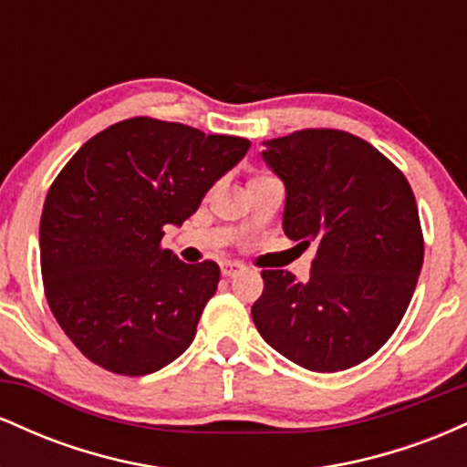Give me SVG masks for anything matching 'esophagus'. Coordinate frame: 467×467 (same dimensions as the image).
Here are the masks:
<instances>
[{
    "label": "esophagus",
    "mask_w": 467,
    "mask_h": 467,
    "mask_svg": "<svg viewBox=\"0 0 467 467\" xmlns=\"http://www.w3.org/2000/svg\"><path fill=\"white\" fill-rule=\"evenodd\" d=\"M245 267L239 261H222V275L223 276H237L239 272H244Z\"/></svg>",
    "instance_id": "34e87169"
}]
</instances>
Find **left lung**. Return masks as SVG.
<instances>
[{"instance_id": "8db88e82", "label": "left lung", "mask_w": 467, "mask_h": 467, "mask_svg": "<svg viewBox=\"0 0 467 467\" xmlns=\"http://www.w3.org/2000/svg\"><path fill=\"white\" fill-rule=\"evenodd\" d=\"M264 147L285 184L283 230L318 250L307 281L264 272L252 320L298 367L345 371L393 336L415 292L423 264L415 195L398 166L347 131H294Z\"/></svg>"}]
</instances>
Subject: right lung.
<instances>
[{
    "mask_svg": "<svg viewBox=\"0 0 467 467\" xmlns=\"http://www.w3.org/2000/svg\"><path fill=\"white\" fill-rule=\"evenodd\" d=\"M248 149L245 138L140 116L96 133L63 166L41 213V275L85 358L147 375L189 349L219 265L184 264L160 241Z\"/></svg>",
    "mask_w": 467,
    "mask_h": 467,
    "instance_id": "1",
    "label": "right lung"
}]
</instances>
